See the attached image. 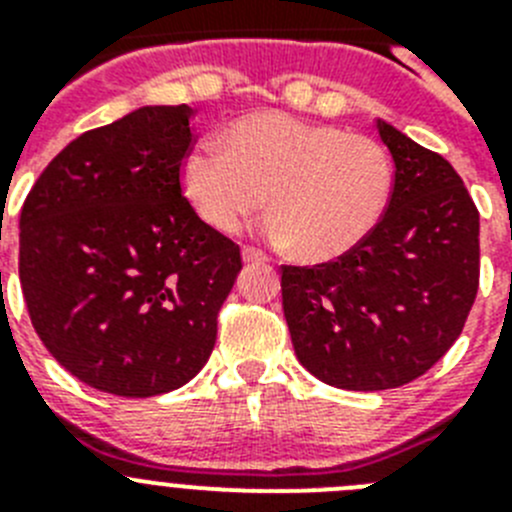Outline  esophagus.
I'll return each instance as SVG.
<instances>
[{
  "label": "esophagus",
  "instance_id": "1",
  "mask_svg": "<svg viewBox=\"0 0 512 512\" xmlns=\"http://www.w3.org/2000/svg\"><path fill=\"white\" fill-rule=\"evenodd\" d=\"M241 253H243V261H246V264H266V261H269V256H266V253H261L259 248L246 246Z\"/></svg>",
  "mask_w": 512,
  "mask_h": 512
}]
</instances>
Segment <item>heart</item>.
<instances>
[{
	"label": "heart",
	"mask_w": 512,
	"mask_h": 512,
	"mask_svg": "<svg viewBox=\"0 0 512 512\" xmlns=\"http://www.w3.org/2000/svg\"><path fill=\"white\" fill-rule=\"evenodd\" d=\"M395 171L382 143L261 110L235 117L220 146L202 143L182 161V189L202 223L233 235L266 207L261 233L305 261L354 251L390 205Z\"/></svg>",
	"instance_id": "heart-1"
}]
</instances>
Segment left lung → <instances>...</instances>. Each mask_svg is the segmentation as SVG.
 Returning a JSON list of instances; mask_svg holds the SVG:
<instances>
[{"instance_id": "left-lung-1", "label": "left lung", "mask_w": 512, "mask_h": 512, "mask_svg": "<svg viewBox=\"0 0 512 512\" xmlns=\"http://www.w3.org/2000/svg\"><path fill=\"white\" fill-rule=\"evenodd\" d=\"M395 187L377 228L328 264L282 266L292 346L330 387L377 392L425 374L479 287V212L454 166L377 120Z\"/></svg>"}]
</instances>
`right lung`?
<instances>
[{
    "instance_id": "right-lung-1",
    "label": "right lung",
    "mask_w": 512,
    "mask_h": 512,
    "mask_svg": "<svg viewBox=\"0 0 512 512\" xmlns=\"http://www.w3.org/2000/svg\"><path fill=\"white\" fill-rule=\"evenodd\" d=\"M189 104L71 140L20 212V282L53 359L99 392L179 390L210 359L241 248L182 197Z\"/></svg>"
}]
</instances>
